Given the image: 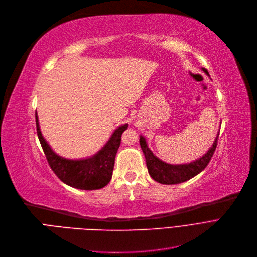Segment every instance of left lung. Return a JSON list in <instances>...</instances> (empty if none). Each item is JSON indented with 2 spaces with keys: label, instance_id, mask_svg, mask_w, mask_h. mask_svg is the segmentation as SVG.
<instances>
[{
  "label": "left lung",
  "instance_id": "8db88e82",
  "mask_svg": "<svg viewBox=\"0 0 257 257\" xmlns=\"http://www.w3.org/2000/svg\"><path fill=\"white\" fill-rule=\"evenodd\" d=\"M202 71L205 74L209 76V73L206 69L202 68ZM218 134L219 133H217L212 146L207 151L205 155L197 159V160L185 164H170L162 161L161 159H159L156 155H154V153L150 150L145 138L142 135H140V146L145 157L146 166H148L150 176L156 182L166 185L179 184V183H183L187 180H190L194 176L200 174L202 170L208 165L209 161L211 160V157L213 156L214 151L216 149Z\"/></svg>",
  "mask_w": 257,
  "mask_h": 257
}]
</instances>
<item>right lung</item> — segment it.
I'll list each match as a JSON object with an SVG mask.
<instances>
[{
    "instance_id": "1",
    "label": "right lung",
    "mask_w": 257,
    "mask_h": 257,
    "mask_svg": "<svg viewBox=\"0 0 257 257\" xmlns=\"http://www.w3.org/2000/svg\"><path fill=\"white\" fill-rule=\"evenodd\" d=\"M36 131L49 165L65 184L77 189H100L108 184L113 176L115 157L120 146L121 135L128 124L117 127L96 154L81 159H67L57 155L44 138L38 113H35Z\"/></svg>"
}]
</instances>
